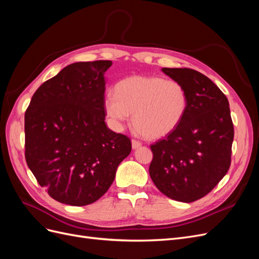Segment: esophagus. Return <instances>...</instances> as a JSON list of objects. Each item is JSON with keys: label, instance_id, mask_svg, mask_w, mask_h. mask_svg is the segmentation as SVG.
<instances>
[{"label": "esophagus", "instance_id": "34e87169", "mask_svg": "<svg viewBox=\"0 0 259 259\" xmlns=\"http://www.w3.org/2000/svg\"><path fill=\"white\" fill-rule=\"evenodd\" d=\"M140 146H142V143H140L139 140H136V139H133L132 140V147H133V149H137Z\"/></svg>", "mask_w": 259, "mask_h": 259}]
</instances>
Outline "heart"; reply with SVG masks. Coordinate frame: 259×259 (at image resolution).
Returning a JSON list of instances; mask_svg holds the SVG:
<instances>
[{
	"label": "heart",
	"instance_id": "obj_1",
	"mask_svg": "<svg viewBox=\"0 0 259 259\" xmlns=\"http://www.w3.org/2000/svg\"><path fill=\"white\" fill-rule=\"evenodd\" d=\"M188 108L185 86L160 76L134 75L117 82L114 94L104 98L107 116L122 127L133 114V125L148 139L169 135L183 121Z\"/></svg>",
	"mask_w": 259,
	"mask_h": 259
}]
</instances>
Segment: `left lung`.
<instances>
[{
    "label": "left lung",
    "instance_id": "left-lung-1",
    "mask_svg": "<svg viewBox=\"0 0 259 259\" xmlns=\"http://www.w3.org/2000/svg\"><path fill=\"white\" fill-rule=\"evenodd\" d=\"M162 71L185 86L188 108L176 130L150 146L149 174L166 197L190 203L213 190L230 167L234 131L229 101L214 82L193 69Z\"/></svg>",
    "mask_w": 259,
    "mask_h": 259
}]
</instances>
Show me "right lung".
I'll use <instances>...</instances> for the list:
<instances>
[{
	"label": "right lung",
	"instance_id": "add662e5",
	"mask_svg": "<svg viewBox=\"0 0 259 259\" xmlns=\"http://www.w3.org/2000/svg\"><path fill=\"white\" fill-rule=\"evenodd\" d=\"M110 60L74 62L36 90L25 113V156L38 185L64 204H92L108 191L131 139L107 127Z\"/></svg>",
	"mask_w": 259,
	"mask_h": 259
}]
</instances>
